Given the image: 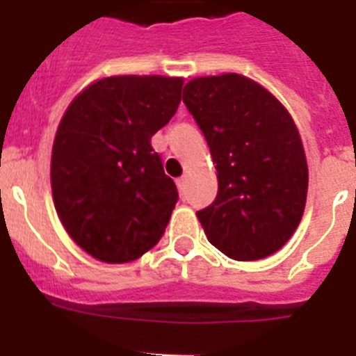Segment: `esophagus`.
Here are the masks:
<instances>
[{"label":"esophagus","mask_w":356,"mask_h":356,"mask_svg":"<svg viewBox=\"0 0 356 356\" xmlns=\"http://www.w3.org/2000/svg\"><path fill=\"white\" fill-rule=\"evenodd\" d=\"M177 188H179V192L184 193V190H186V177H179L177 179Z\"/></svg>","instance_id":"esophagus-1"}]
</instances>
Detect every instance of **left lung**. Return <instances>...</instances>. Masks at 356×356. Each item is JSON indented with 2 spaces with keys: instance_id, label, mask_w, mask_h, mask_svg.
Returning a JSON list of instances; mask_svg holds the SVG:
<instances>
[{
  "instance_id": "8db88e82",
  "label": "left lung",
  "mask_w": 356,
  "mask_h": 356,
  "mask_svg": "<svg viewBox=\"0 0 356 356\" xmlns=\"http://www.w3.org/2000/svg\"><path fill=\"white\" fill-rule=\"evenodd\" d=\"M183 103L204 134L219 181L215 201L197 211L208 241L235 261L279 252L307 195L306 154L289 112L241 74L192 79Z\"/></svg>"
}]
</instances>
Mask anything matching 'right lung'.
Wrapping results in <instances>:
<instances>
[{"mask_svg": "<svg viewBox=\"0 0 356 356\" xmlns=\"http://www.w3.org/2000/svg\"><path fill=\"white\" fill-rule=\"evenodd\" d=\"M181 90V77H104L59 122L54 204L74 243L97 261H136L163 237L179 193L150 141L177 112Z\"/></svg>", "mask_w": 356, "mask_h": 356, "instance_id": "right-lung-1", "label": "right lung"}]
</instances>
